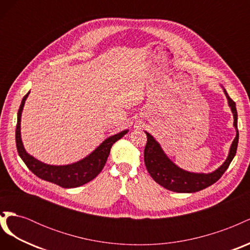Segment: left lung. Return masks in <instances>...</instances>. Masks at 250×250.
Segmentation results:
<instances>
[{
	"instance_id": "left-lung-1",
	"label": "left lung",
	"mask_w": 250,
	"mask_h": 250,
	"mask_svg": "<svg viewBox=\"0 0 250 250\" xmlns=\"http://www.w3.org/2000/svg\"><path fill=\"white\" fill-rule=\"evenodd\" d=\"M221 87L232 112L236 138L231 143L229 152L225 162L215 171L209 173H196L181 169L165 153L161 144L153 138V135L145 131L147 134V144L145 151H144V161H145L147 171L158 185H161L167 190L176 193H195L203 190V188L215 184L223 175V173L228 170L229 164L233 160L234 155H236L239 142L238 113L236 103L230 99L225 88L223 86Z\"/></svg>"
}]
</instances>
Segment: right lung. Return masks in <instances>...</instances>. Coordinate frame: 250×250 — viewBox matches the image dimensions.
Returning a JSON list of instances; mask_svg holds the SVG:
<instances>
[{"instance_id": "add662e5", "label": "right lung", "mask_w": 250, "mask_h": 250, "mask_svg": "<svg viewBox=\"0 0 250 250\" xmlns=\"http://www.w3.org/2000/svg\"><path fill=\"white\" fill-rule=\"evenodd\" d=\"M30 92L22 98L20 109L18 111V124L16 130V141L18 152L21 158L26 164L29 170L34 173L37 177H40L46 181L55 184L65 188H77L87 184L88 181L93 180L98 174H99L104 168L105 163L107 161V157L110 152L111 146L118 140L129 131L125 129L120 131L116 134L110 135L107 139H105L99 146H98L92 153H89L82 160L67 165H49L42 163L37 160L34 156L30 155L21 141V112L24 109V105L29 96Z\"/></svg>"}]
</instances>
